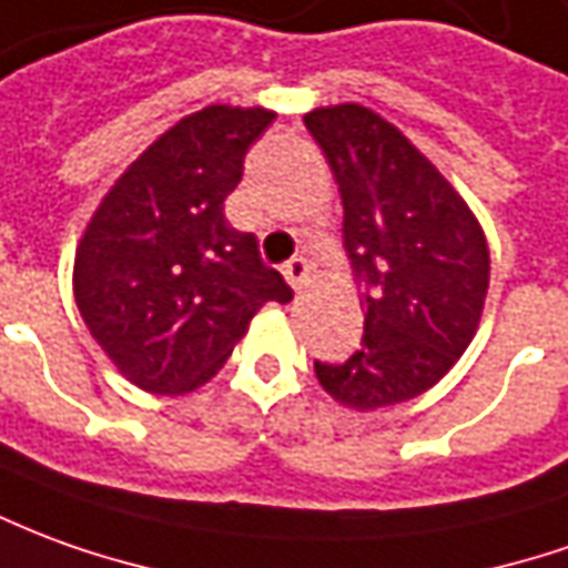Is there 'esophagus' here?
<instances>
[{
	"label": "esophagus",
	"mask_w": 568,
	"mask_h": 568,
	"mask_svg": "<svg viewBox=\"0 0 568 568\" xmlns=\"http://www.w3.org/2000/svg\"><path fill=\"white\" fill-rule=\"evenodd\" d=\"M284 277L291 281L293 291H303L308 284V262L303 256H293V260L284 262Z\"/></svg>",
	"instance_id": "1"
}]
</instances>
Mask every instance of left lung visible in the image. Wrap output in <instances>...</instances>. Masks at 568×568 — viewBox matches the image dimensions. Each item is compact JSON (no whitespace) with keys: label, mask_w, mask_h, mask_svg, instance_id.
I'll list each match as a JSON object with an SVG mask.
<instances>
[{"label":"left lung","mask_w":568,"mask_h":568,"mask_svg":"<svg viewBox=\"0 0 568 568\" xmlns=\"http://www.w3.org/2000/svg\"><path fill=\"white\" fill-rule=\"evenodd\" d=\"M343 197V246L365 287V334L346 362L315 377L346 408L420 396L452 371L479 327L488 244L439 170L362 104L303 116Z\"/></svg>","instance_id":"8db88e82"}]
</instances>
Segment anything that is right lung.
<instances>
[{
  "label": "right lung",
  "mask_w": 568,
  "mask_h": 568,
  "mask_svg": "<svg viewBox=\"0 0 568 568\" xmlns=\"http://www.w3.org/2000/svg\"><path fill=\"white\" fill-rule=\"evenodd\" d=\"M272 120L225 104L179 120L116 179L82 234L73 265L82 322L148 393L203 386L253 315L293 296L262 262L256 234L225 219L246 151Z\"/></svg>",
  "instance_id": "obj_1"
}]
</instances>
